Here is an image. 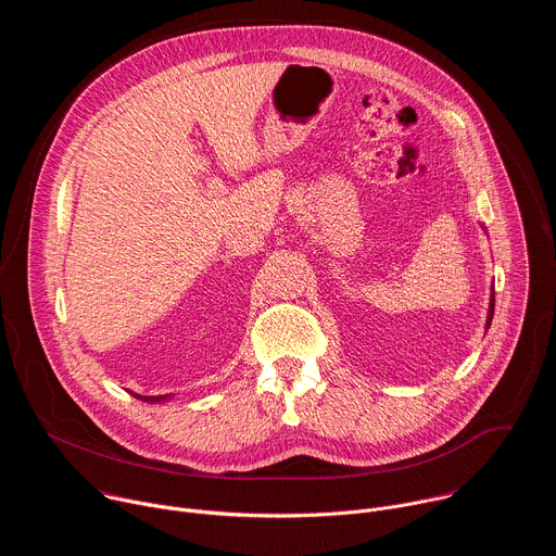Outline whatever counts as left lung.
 <instances>
[{"mask_svg":"<svg viewBox=\"0 0 556 556\" xmlns=\"http://www.w3.org/2000/svg\"><path fill=\"white\" fill-rule=\"evenodd\" d=\"M493 312H495V294H491V305H489V321H486V328H491V321H493Z\"/></svg>","mask_w":556,"mask_h":556,"instance_id":"8db88e82","label":"left lung"}]
</instances>
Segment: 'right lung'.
<instances>
[{
    "instance_id": "right-lung-1",
    "label": "right lung",
    "mask_w": 556,
    "mask_h": 556,
    "mask_svg": "<svg viewBox=\"0 0 556 556\" xmlns=\"http://www.w3.org/2000/svg\"><path fill=\"white\" fill-rule=\"evenodd\" d=\"M136 399H140V401H144V403H163V401H167V395H138V393H134Z\"/></svg>"
}]
</instances>
